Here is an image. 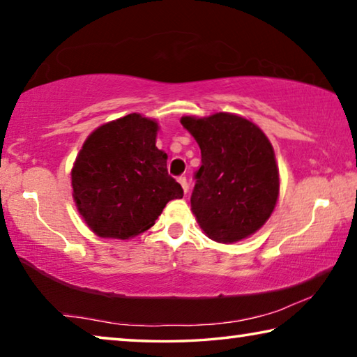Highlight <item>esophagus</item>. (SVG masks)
<instances>
[{
    "label": "esophagus",
    "mask_w": 357,
    "mask_h": 357,
    "mask_svg": "<svg viewBox=\"0 0 357 357\" xmlns=\"http://www.w3.org/2000/svg\"><path fill=\"white\" fill-rule=\"evenodd\" d=\"M179 184H181V187H183V190H184V193H187V190H189V183H187V179L184 178V176H181L179 179Z\"/></svg>",
    "instance_id": "34e87169"
}]
</instances>
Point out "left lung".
Returning a JSON list of instances; mask_svg holds the SVG:
<instances>
[{
	"mask_svg": "<svg viewBox=\"0 0 357 357\" xmlns=\"http://www.w3.org/2000/svg\"><path fill=\"white\" fill-rule=\"evenodd\" d=\"M183 128L202 149L190 209L208 238L233 244L261 228L279 200L274 148L250 119L219 112L183 116Z\"/></svg>",
	"mask_w": 357,
	"mask_h": 357,
	"instance_id": "1",
	"label": "left lung"
}]
</instances>
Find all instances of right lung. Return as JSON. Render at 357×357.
<instances>
[{
    "label": "right lung",
    "instance_id": "add662e5",
    "mask_svg": "<svg viewBox=\"0 0 357 357\" xmlns=\"http://www.w3.org/2000/svg\"><path fill=\"white\" fill-rule=\"evenodd\" d=\"M159 123L130 113L99 126L72 167V197L99 238L132 239L146 231L165 204L184 192L168 176L167 154L155 146Z\"/></svg>",
    "mask_w": 357,
    "mask_h": 357
}]
</instances>
